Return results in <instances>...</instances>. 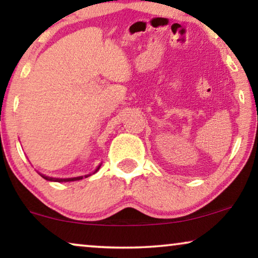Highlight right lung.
<instances>
[{"label": "right lung", "mask_w": 258, "mask_h": 258, "mask_svg": "<svg viewBox=\"0 0 258 258\" xmlns=\"http://www.w3.org/2000/svg\"><path fill=\"white\" fill-rule=\"evenodd\" d=\"M100 166H101V164L97 167L96 168V170H94V173L97 172L98 169L100 168ZM42 175V174H41ZM91 175V174H88V175H85V177H88V176H90ZM42 177L43 179H45V180H48V181H56V182H68V181H77V180H82L83 177L84 176H77V177H68V179H55V177H50V176H46V175H42Z\"/></svg>", "instance_id": "1"}]
</instances>
